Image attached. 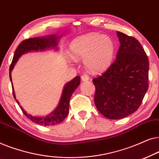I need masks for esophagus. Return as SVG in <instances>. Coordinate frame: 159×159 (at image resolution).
<instances>
[{
  "instance_id": "esophagus-1",
  "label": "esophagus",
  "mask_w": 159,
  "mask_h": 159,
  "mask_svg": "<svg viewBox=\"0 0 159 159\" xmlns=\"http://www.w3.org/2000/svg\"><path fill=\"white\" fill-rule=\"evenodd\" d=\"M89 79H90V77H89V76L88 75H83L81 77V80H82V82L88 81Z\"/></svg>"
}]
</instances>
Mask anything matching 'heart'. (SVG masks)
Wrapping results in <instances>:
<instances>
[{
    "label": "heart",
    "instance_id": "heart-1",
    "mask_svg": "<svg viewBox=\"0 0 159 159\" xmlns=\"http://www.w3.org/2000/svg\"><path fill=\"white\" fill-rule=\"evenodd\" d=\"M70 53L71 59H84L88 70L98 72L112 63L115 45L109 36L91 33L75 39L70 45Z\"/></svg>",
    "mask_w": 159,
    "mask_h": 159
}]
</instances>
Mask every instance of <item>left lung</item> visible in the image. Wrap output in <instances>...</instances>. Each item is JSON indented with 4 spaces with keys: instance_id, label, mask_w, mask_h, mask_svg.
Returning a JSON list of instances; mask_svg holds the SVG:
<instances>
[{
    "instance_id": "obj_1",
    "label": "left lung",
    "mask_w": 159,
    "mask_h": 159,
    "mask_svg": "<svg viewBox=\"0 0 159 159\" xmlns=\"http://www.w3.org/2000/svg\"><path fill=\"white\" fill-rule=\"evenodd\" d=\"M120 46L115 61L93 80L94 102L101 114L119 119L136 111L148 88V58L139 41L116 32Z\"/></svg>"
}]
</instances>
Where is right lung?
<instances>
[{
	"mask_svg": "<svg viewBox=\"0 0 159 159\" xmlns=\"http://www.w3.org/2000/svg\"><path fill=\"white\" fill-rule=\"evenodd\" d=\"M60 36L53 34V35H48L45 37H41V38H33L25 40L21 42L18 45L17 48L15 51V53L13 58L12 62L9 68V77L11 82H12L11 80V71L16 64V63L20 56L23 55L24 53H28L30 51H43L50 48H56L57 49L58 41L61 38ZM80 77L77 76L74 78L72 80L69 82L68 83L65 84L63 93L61 97V100L59 103L55 110L53 111L51 114L48 115L46 116L40 117V116H33L32 115L27 114V112L24 110V108L19 105V102L16 99V95H15L14 87L12 84V90L13 95H14V99H16V103H18L19 107L21 108V111L27 117L28 119L33 121V122L38 124V125L43 126H53L58 125L62 122L65 118L69 114V100L75 92L76 88L80 85Z\"/></svg>",
	"mask_w": 159,
	"mask_h": 159,
	"instance_id": "1",
	"label": "right lung"
}]
</instances>
